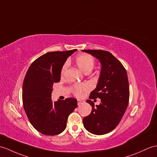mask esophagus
I'll list each match as a JSON object with an SVG mask.
<instances>
[{"mask_svg":"<svg viewBox=\"0 0 157 157\" xmlns=\"http://www.w3.org/2000/svg\"><path fill=\"white\" fill-rule=\"evenodd\" d=\"M78 105H81L83 102V101H82V100H78Z\"/></svg>","mask_w":157,"mask_h":157,"instance_id":"1","label":"esophagus"}]
</instances>
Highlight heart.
<instances>
[{"instance_id": "1", "label": "heart", "mask_w": 157, "mask_h": 157, "mask_svg": "<svg viewBox=\"0 0 157 157\" xmlns=\"http://www.w3.org/2000/svg\"><path fill=\"white\" fill-rule=\"evenodd\" d=\"M75 62L79 68L85 74L87 73H90L95 65V59L94 58L89 54L83 53L81 55H79L78 56L75 58ZM68 67V63H65L63 67L61 68V76H63L65 73H66L67 69ZM88 89V86L86 84H79V85H75L73 87V90H74V93L75 96H79L82 94L83 91H85Z\"/></svg>"}]
</instances>
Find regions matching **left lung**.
Wrapping results in <instances>:
<instances>
[{"mask_svg":"<svg viewBox=\"0 0 157 157\" xmlns=\"http://www.w3.org/2000/svg\"><path fill=\"white\" fill-rule=\"evenodd\" d=\"M100 61L101 67L96 87L90 99L100 98L101 103L92 107L89 116L83 119L84 128L90 133L102 135L118 126L128 107L129 84L127 73L122 64L113 55L103 50H82Z\"/></svg>","mask_w":157,"mask_h":157,"instance_id":"left-lung-1","label":"left lung"}]
</instances>
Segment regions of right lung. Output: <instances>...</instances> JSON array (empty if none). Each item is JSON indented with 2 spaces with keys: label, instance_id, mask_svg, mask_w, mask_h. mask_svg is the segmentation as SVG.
Segmentation results:
<instances>
[{
  "label": "right lung",
  "instance_id": "add662e5",
  "mask_svg": "<svg viewBox=\"0 0 157 157\" xmlns=\"http://www.w3.org/2000/svg\"><path fill=\"white\" fill-rule=\"evenodd\" d=\"M77 49L48 52L33 62L23 85V108L29 122L38 132L57 135L66 128L68 116L77 108L78 101L69 98L53 103L54 83L59 82L61 70L67 57Z\"/></svg>",
  "mask_w": 157,
  "mask_h": 157
}]
</instances>
